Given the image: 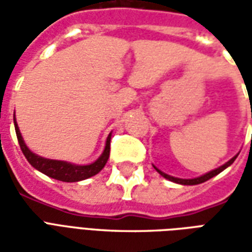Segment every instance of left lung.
Listing matches in <instances>:
<instances>
[{
    "label": "left lung",
    "mask_w": 252,
    "mask_h": 252,
    "mask_svg": "<svg viewBox=\"0 0 252 252\" xmlns=\"http://www.w3.org/2000/svg\"><path fill=\"white\" fill-rule=\"evenodd\" d=\"M238 155H239V154H238ZM238 155H235L232 159H229L227 163H224L222 166H220V167H217V169L212 170V171H209V173H206V174H204V175H201V177H197V178H191V180H182V178H175V177H171V175L166 174V173H163V171H160V170L157 169L155 166H154V167H155V170L158 171L159 174L162 175V177H164L166 180L171 181V182L180 184V185H198V184H202V182H205V181L213 178L215 175L220 174L222 170H225L228 166H231V164L235 162V159H236V157H238Z\"/></svg>",
    "instance_id": "obj_1"
}]
</instances>
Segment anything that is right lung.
<instances>
[{"label":"right lung","instance_id":"right-lung-1","mask_svg":"<svg viewBox=\"0 0 252 252\" xmlns=\"http://www.w3.org/2000/svg\"><path fill=\"white\" fill-rule=\"evenodd\" d=\"M14 121V129H16V135H17V140H19L20 148L24 154V157L27 160L30 162L36 170H39L43 174L51 177L54 180L63 181V182H78V181L88 180L93 175L98 174L101 170L104 169V166L109 159V153H110V136L112 133H109V136L106 137V144H105L104 153L101 154L95 162L90 164H72L70 162H64V160H54V159H47L43 157H39L31 151L30 148L27 147V144L23 140V136L20 133L19 126L16 123V119L13 116Z\"/></svg>","mask_w":252,"mask_h":252}]
</instances>
